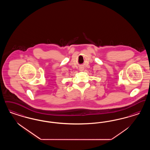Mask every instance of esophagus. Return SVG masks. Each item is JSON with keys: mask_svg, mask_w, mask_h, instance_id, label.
<instances>
[{"mask_svg": "<svg viewBox=\"0 0 150 150\" xmlns=\"http://www.w3.org/2000/svg\"><path fill=\"white\" fill-rule=\"evenodd\" d=\"M81 70H83V69H81ZM81 71H82V70H81Z\"/></svg>", "mask_w": 150, "mask_h": 150, "instance_id": "obj_1", "label": "esophagus"}]
</instances>
